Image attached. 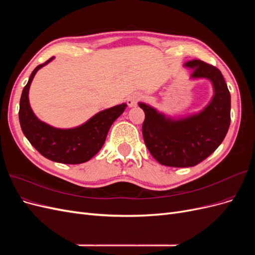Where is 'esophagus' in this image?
I'll return each mask as SVG.
<instances>
[{"instance_id": "1", "label": "esophagus", "mask_w": 255, "mask_h": 255, "mask_svg": "<svg viewBox=\"0 0 255 255\" xmlns=\"http://www.w3.org/2000/svg\"><path fill=\"white\" fill-rule=\"evenodd\" d=\"M141 99H142L141 94H139V92H134L132 96L128 97V105L129 107H134V106L137 105V103L139 102Z\"/></svg>"}]
</instances>
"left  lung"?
I'll return each instance as SVG.
<instances>
[{
	"mask_svg": "<svg viewBox=\"0 0 255 255\" xmlns=\"http://www.w3.org/2000/svg\"><path fill=\"white\" fill-rule=\"evenodd\" d=\"M184 66L192 69L191 79L212 82L214 96L201 112L172 119L139 103L145 116L142 135L146 148L159 164L177 168L196 166L210 156L225 139L231 122V96L220 70L198 59Z\"/></svg>",
	"mask_w": 255,
	"mask_h": 255,
	"instance_id": "8db88e82",
	"label": "left lung"
}]
</instances>
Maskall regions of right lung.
Returning <instances> with one entry per match:
<instances>
[{
	"instance_id": "add662e5",
	"label": "right lung",
	"mask_w": 255,
	"mask_h": 255,
	"mask_svg": "<svg viewBox=\"0 0 255 255\" xmlns=\"http://www.w3.org/2000/svg\"><path fill=\"white\" fill-rule=\"evenodd\" d=\"M53 58L37 66L23 88L19 109L20 126L30 144L45 158L61 164H82L101 150L112 125L125 112L127 104L100 112L84 125L72 128H57L40 121L30 109L28 90L37 71Z\"/></svg>"
}]
</instances>
